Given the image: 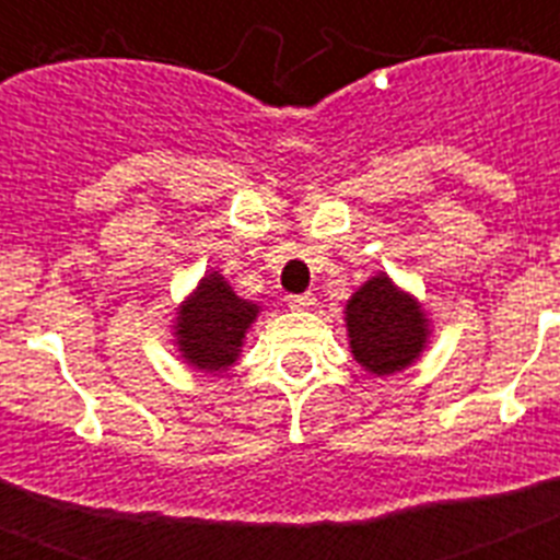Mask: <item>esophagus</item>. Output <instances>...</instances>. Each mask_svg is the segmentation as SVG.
<instances>
[{"instance_id": "esophagus-1", "label": "esophagus", "mask_w": 560, "mask_h": 560, "mask_svg": "<svg viewBox=\"0 0 560 560\" xmlns=\"http://www.w3.org/2000/svg\"><path fill=\"white\" fill-rule=\"evenodd\" d=\"M316 305V296L311 294V291H305V294H291L289 296V308L294 311H311Z\"/></svg>"}]
</instances>
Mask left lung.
Masks as SVG:
<instances>
[{"label":"left lung","instance_id":"left-lung-1","mask_svg":"<svg viewBox=\"0 0 560 560\" xmlns=\"http://www.w3.org/2000/svg\"><path fill=\"white\" fill-rule=\"evenodd\" d=\"M345 323L353 359L378 378L407 370L429 341V319L420 303L384 271L350 296Z\"/></svg>","mask_w":560,"mask_h":560}]
</instances>
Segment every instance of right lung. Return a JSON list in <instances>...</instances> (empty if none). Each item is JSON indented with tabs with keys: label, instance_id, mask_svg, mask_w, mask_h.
Listing matches in <instances>:
<instances>
[{
	"label": "right lung",
	"instance_id": "1",
	"mask_svg": "<svg viewBox=\"0 0 560 560\" xmlns=\"http://www.w3.org/2000/svg\"><path fill=\"white\" fill-rule=\"evenodd\" d=\"M176 314L173 336L182 359L205 373H224L241 355L246 330L260 314V305L241 300L226 277L210 271Z\"/></svg>",
	"mask_w": 560,
	"mask_h": 560
}]
</instances>
